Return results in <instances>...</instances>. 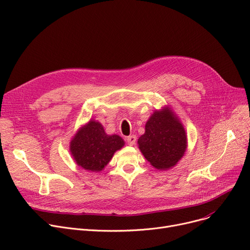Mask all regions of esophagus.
I'll list each match as a JSON object with an SVG mask.
<instances>
[{
    "mask_svg": "<svg viewBox=\"0 0 250 250\" xmlns=\"http://www.w3.org/2000/svg\"><path fill=\"white\" fill-rule=\"evenodd\" d=\"M136 141H137V138H136V136H134V135L128 136V137L126 138V143H127V145H129V146L135 145Z\"/></svg>",
    "mask_w": 250,
    "mask_h": 250,
    "instance_id": "1",
    "label": "esophagus"
}]
</instances>
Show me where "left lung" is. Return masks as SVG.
Returning <instances> with one entry per match:
<instances>
[{
  "mask_svg": "<svg viewBox=\"0 0 250 250\" xmlns=\"http://www.w3.org/2000/svg\"><path fill=\"white\" fill-rule=\"evenodd\" d=\"M145 158L157 169L174 166L187 149L186 130L168 109L155 111L146 124L145 134L138 140Z\"/></svg>",
  "mask_w": 250,
  "mask_h": 250,
  "instance_id": "1",
  "label": "left lung"
}]
</instances>
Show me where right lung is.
Wrapping results in <instances>:
<instances>
[{"label":"right lung","mask_w":250,"mask_h":250,"mask_svg":"<svg viewBox=\"0 0 250 250\" xmlns=\"http://www.w3.org/2000/svg\"><path fill=\"white\" fill-rule=\"evenodd\" d=\"M124 145L120 136L106 135L99 123L90 121L72 140L71 152L79 166L99 172L110 161L114 152Z\"/></svg>","instance_id":"right-lung-1"}]
</instances>
